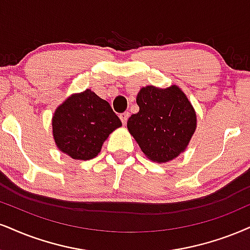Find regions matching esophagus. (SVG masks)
Listing matches in <instances>:
<instances>
[{
  "instance_id": "34e87169",
  "label": "esophagus",
  "mask_w": 250,
  "mask_h": 250,
  "mask_svg": "<svg viewBox=\"0 0 250 250\" xmlns=\"http://www.w3.org/2000/svg\"><path fill=\"white\" fill-rule=\"evenodd\" d=\"M128 117H130V113H128V112H123V113H120V115H119V118H120V120H122V123L124 125L126 124V122H127Z\"/></svg>"
}]
</instances>
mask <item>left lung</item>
Instances as JSON below:
<instances>
[{
    "label": "left lung",
    "instance_id": "8db88e82",
    "mask_svg": "<svg viewBox=\"0 0 250 250\" xmlns=\"http://www.w3.org/2000/svg\"><path fill=\"white\" fill-rule=\"evenodd\" d=\"M139 112L127 120L130 133L147 158L168 162L180 155L196 130V112L176 85L159 89L148 85L137 96Z\"/></svg>",
    "mask_w": 250,
    "mask_h": 250
}]
</instances>
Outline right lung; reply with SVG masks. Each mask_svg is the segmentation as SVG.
<instances>
[{
  "mask_svg": "<svg viewBox=\"0 0 250 250\" xmlns=\"http://www.w3.org/2000/svg\"><path fill=\"white\" fill-rule=\"evenodd\" d=\"M52 126L61 152L75 160H90L122 122L106 101L87 89L72 95L58 107Z\"/></svg>",
  "mask_w": 250,
  "mask_h": 250,
  "instance_id": "add662e5",
  "label": "right lung"
}]
</instances>
